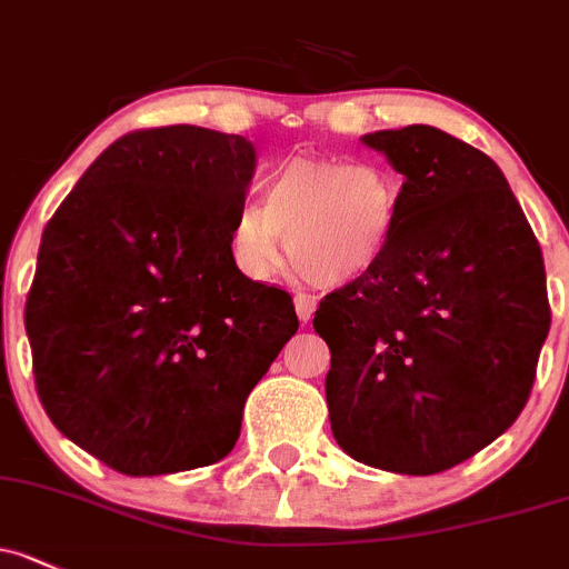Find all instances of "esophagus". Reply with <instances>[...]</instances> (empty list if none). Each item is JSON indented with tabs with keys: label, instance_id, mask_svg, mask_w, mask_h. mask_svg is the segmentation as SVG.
I'll return each mask as SVG.
<instances>
[{
	"label": "esophagus",
	"instance_id": "1",
	"mask_svg": "<svg viewBox=\"0 0 569 569\" xmlns=\"http://www.w3.org/2000/svg\"><path fill=\"white\" fill-rule=\"evenodd\" d=\"M295 310H297V316H300L302 325H308L310 316H313V310H316V300H313V297H308V295H297L295 297Z\"/></svg>",
	"mask_w": 569,
	"mask_h": 569
}]
</instances>
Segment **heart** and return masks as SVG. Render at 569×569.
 <instances>
[{"instance_id": "1", "label": "heart", "mask_w": 569, "mask_h": 569, "mask_svg": "<svg viewBox=\"0 0 569 569\" xmlns=\"http://www.w3.org/2000/svg\"><path fill=\"white\" fill-rule=\"evenodd\" d=\"M403 182L379 160L297 154L267 179L231 226V253L244 274L264 280L283 264L319 289L355 283L390 253Z\"/></svg>"}]
</instances>
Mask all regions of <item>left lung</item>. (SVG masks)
<instances>
[{"mask_svg": "<svg viewBox=\"0 0 569 569\" xmlns=\"http://www.w3.org/2000/svg\"><path fill=\"white\" fill-rule=\"evenodd\" d=\"M360 141L403 174V204L385 261L316 310L332 436L373 469L439 475L521 415L551 327L546 267L486 152L430 124Z\"/></svg>", "mask_w": 569, "mask_h": 569, "instance_id": "8db88e82", "label": "left lung"}]
</instances>
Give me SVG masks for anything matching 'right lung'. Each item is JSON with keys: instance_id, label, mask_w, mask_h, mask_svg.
I'll use <instances>...</instances> for the list:
<instances>
[{"instance_id": "1", "label": "right lung", "mask_w": 569, "mask_h": 569, "mask_svg": "<svg viewBox=\"0 0 569 569\" xmlns=\"http://www.w3.org/2000/svg\"><path fill=\"white\" fill-rule=\"evenodd\" d=\"M253 174L244 136L139 130L48 220L23 316L34 385L53 426L122 475L229 456L244 400L300 327L291 297L231 253Z\"/></svg>"}]
</instances>
